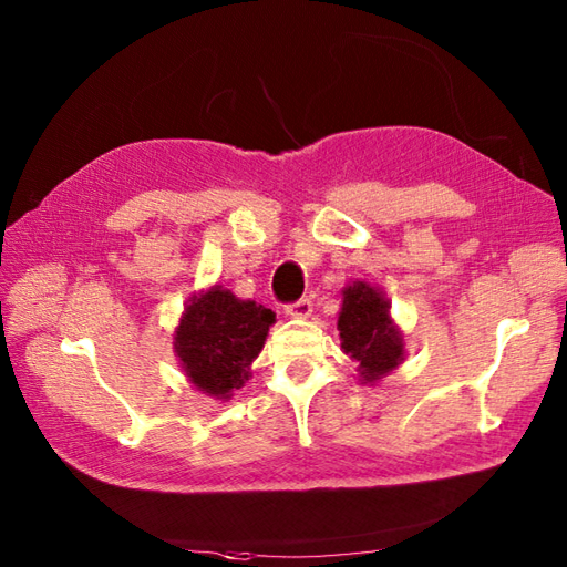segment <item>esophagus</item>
Here are the masks:
<instances>
[{
  "label": "esophagus",
  "mask_w": 567,
  "mask_h": 567,
  "mask_svg": "<svg viewBox=\"0 0 567 567\" xmlns=\"http://www.w3.org/2000/svg\"><path fill=\"white\" fill-rule=\"evenodd\" d=\"M311 309H315V305H311V299L302 297V299H297V302L287 305V307H285V315L297 317V319H307V317L311 315Z\"/></svg>",
  "instance_id": "34e87169"
}]
</instances>
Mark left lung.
I'll return each instance as SVG.
<instances>
[{
  "label": "left lung",
  "instance_id": "obj_1",
  "mask_svg": "<svg viewBox=\"0 0 567 567\" xmlns=\"http://www.w3.org/2000/svg\"><path fill=\"white\" fill-rule=\"evenodd\" d=\"M341 348L360 365L365 382L388 375L402 360V336L390 321V305L365 282L343 290Z\"/></svg>",
  "mask_w": 567,
  "mask_h": 567
}]
</instances>
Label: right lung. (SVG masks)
Wrapping results in <instances>:
<instances>
[{"label":"right lung","instance_id":"1","mask_svg":"<svg viewBox=\"0 0 567 567\" xmlns=\"http://www.w3.org/2000/svg\"><path fill=\"white\" fill-rule=\"evenodd\" d=\"M275 315L256 302L236 299L221 287L192 299L179 321L175 351L197 390L226 400L244 388L248 365L262 351Z\"/></svg>","mask_w":567,"mask_h":567}]
</instances>
